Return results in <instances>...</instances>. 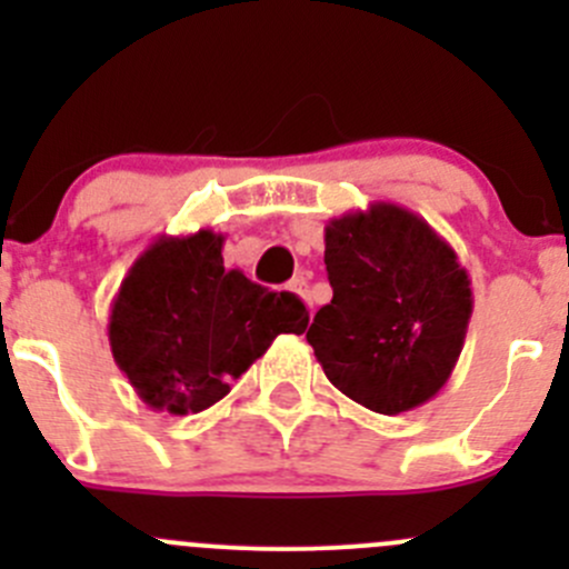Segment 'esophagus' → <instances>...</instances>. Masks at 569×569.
Masks as SVG:
<instances>
[{
  "instance_id": "1",
  "label": "esophagus",
  "mask_w": 569,
  "mask_h": 569,
  "mask_svg": "<svg viewBox=\"0 0 569 569\" xmlns=\"http://www.w3.org/2000/svg\"><path fill=\"white\" fill-rule=\"evenodd\" d=\"M289 289L295 291V295L300 297V300L306 302L308 308L313 306V302H311V289H308V278H306V274H300V278H295V280H291V283H289Z\"/></svg>"
}]
</instances>
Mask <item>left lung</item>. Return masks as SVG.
I'll use <instances>...</instances> for the list:
<instances>
[{"instance_id":"obj_1","label":"left lung","mask_w":569,"mask_h":569,"mask_svg":"<svg viewBox=\"0 0 569 569\" xmlns=\"http://www.w3.org/2000/svg\"><path fill=\"white\" fill-rule=\"evenodd\" d=\"M332 300L306 332L327 380L396 416L449 382L473 313L470 278L423 217L377 200L325 226Z\"/></svg>"}]
</instances>
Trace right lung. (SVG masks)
Returning <instances> with one entry per match:
<instances>
[{
	"mask_svg": "<svg viewBox=\"0 0 569 569\" xmlns=\"http://www.w3.org/2000/svg\"><path fill=\"white\" fill-rule=\"evenodd\" d=\"M222 242L209 228L159 237L114 295L112 358L151 410L189 416L217 405L280 332H306V306L226 269Z\"/></svg>",
	"mask_w": 569,
	"mask_h": 569,
	"instance_id": "obj_1",
	"label": "right lung"
}]
</instances>
